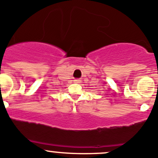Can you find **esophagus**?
I'll return each instance as SVG.
<instances>
[{"label": "esophagus", "instance_id": "34e87169", "mask_svg": "<svg viewBox=\"0 0 158 158\" xmlns=\"http://www.w3.org/2000/svg\"><path fill=\"white\" fill-rule=\"evenodd\" d=\"M81 82H82V80L80 79H76L74 80V82H76V83H80Z\"/></svg>", "mask_w": 158, "mask_h": 158}]
</instances>
